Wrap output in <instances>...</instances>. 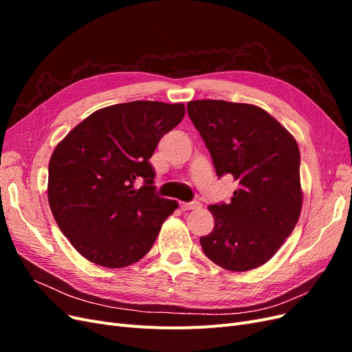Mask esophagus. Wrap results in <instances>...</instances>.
Wrapping results in <instances>:
<instances>
[{
    "label": "esophagus",
    "instance_id": "1",
    "mask_svg": "<svg viewBox=\"0 0 352 352\" xmlns=\"http://www.w3.org/2000/svg\"><path fill=\"white\" fill-rule=\"evenodd\" d=\"M201 204L198 201H192V202H180V208H182L184 211L186 210H195V208H199Z\"/></svg>",
    "mask_w": 352,
    "mask_h": 352
}]
</instances>
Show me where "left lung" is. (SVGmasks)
Wrapping results in <instances>:
<instances>
[{
	"mask_svg": "<svg viewBox=\"0 0 352 352\" xmlns=\"http://www.w3.org/2000/svg\"><path fill=\"white\" fill-rule=\"evenodd\" d=\"M219 177L238 182L229 204L208 207L214 229L199 242L207 257L230 272L267 263L291 235L302 207L300 150L267 111L223 100L188 102Z\"/></svg>",
	"mask_w": 352,
	"mask_h": 352,
	"instance_id": "1",
	"label": "left lung"
}]
</instances>
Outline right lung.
Returning <instances> with one entry per match:
<instances>
[{
	"instance_id": "1",
	"label": "right lung",
	"mask_w": 352,
	"mask_h": 352,
	"mask_svg": "<svg viewBox=\"0 0 352 352\" xmlns=\"http://www.w3.org/2000/svg\"><path fill=\"white\" fill-rule=\"evenodd\" d=\"M184 116V104H114L88 116L58 142L48 166V202L82 257L122 269L151 250L177 202L155 195L148 160ZM136 179L144 180L140 190Z\"/></svg>"
}]
</instances>
